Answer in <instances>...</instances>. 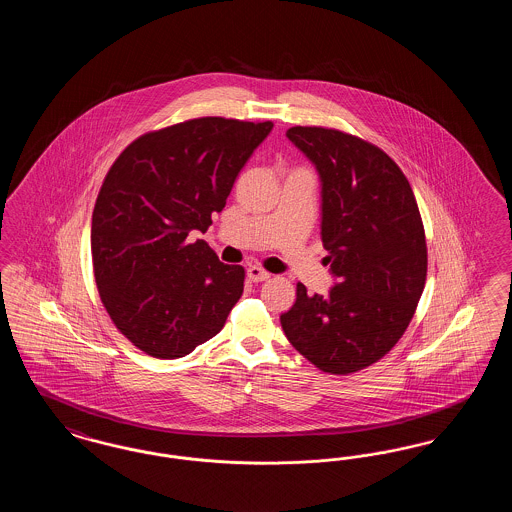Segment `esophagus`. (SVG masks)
Returning a JSON list of instances; mask_svg holds the SVG:
<instances>
[{"label": "esophagus", "mask_w": 512, "mask_h": 512, "mask_svg": "<svg viewBox=\"0 0 512 512\" xmlns=\"http://www.w3.org/2000/svg\"><path fill=\"white\" fill-rule=\"evenodd\" d=\"M247 278L251 282H265V280L270 278V272H267L265 268L257 267V265H251V267L247 268Z\"/></svg>", "instance_id": "34e87169"}]
</instances>
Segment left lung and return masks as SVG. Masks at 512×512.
Segmentation results:
<instances>
[{
    "instance_id": "obj_1",
    "label": "left lung",
    "mask_w": 512,
    "mask_h": 512,
    "mask_svg": "<svg viewBox=\"0 0 512 512\" xmlns=\"http://www.w3.org/2000/svg\"><path fill=\"white\" fill-rule=\"evenodd\" d=\"M286 136L317 167L320 234L338 282L313 297L297 284L280 322L322 372L351 374L390 353L416 311L428 270L420 211L407 176L380 147L322 126H293Z\"/></svg>"
}]
</instances>
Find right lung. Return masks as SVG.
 Returning a JSON list of instances; mask_svg holds the SVG:
<instances>
[{
  "label": "right lung",
  "mask_w": 512,
  "mask_h": 512,
  "mask_svg": "<svg viewBox=\"0 0 512 512\" xmlns=\"http://www.w3.org/2000/svg\"><path fill=\"white\" fill-rule=\"evenodd\" d=\"M272 122L201 117L147 132L107 172L92 215L99 297L122 336L178 359L217 336L245 270L220 263L207 232Z\"/></svg>",
  "instance_id": "add662e5"
}]
</instances>
